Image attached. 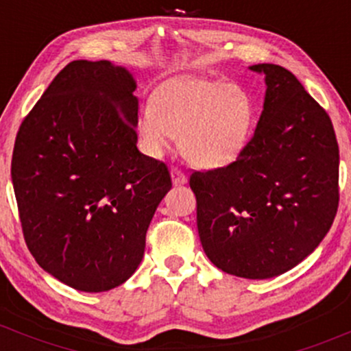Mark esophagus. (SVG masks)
Listing matches in <instances>:
<instances>
[{"label":"esophagus","instance_id":"esophagus-1","mask_svg":"<svg viewBox=\"0 0 351 351\" xmlns=\"http://www.w3.org/2000/svg\"><path fill=\"white\" fill-rule=\"evenodd\" d=\"M170 173H171V181H173V184H184V183H186V181H188L186 175H184V173L181 171V170H178V168L173 167Z\"/></svg>","mask_w":351,"mask_h":351}]
</instances>
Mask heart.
I'll list each match as a JSON object with an SVG mask.
<instances>
[{"label":"heart","instance_id":"obj_1","mask_svg":"<svg viewBox=\"0 0 351 351\" xmlns=\"http://www.w3.org/2000/svg\"><path fill=\"white\" fill-rule=\"evenodd\" d=\"M251 123V99L241 88L223 80L183 75L155 92L153 104L140 112L136 130L148 155H163L181 135V150L189 162L217 168L234 162Z\"/></svg>","mask_w":351,"mask_h":351}]
</instances>
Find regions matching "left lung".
<instances>
[{
	"label": "left lung",
	"mask_w": 351,
	"mask_h": 351,
	"mask_svg": "<svg viewBox=\"0 0 351 351\" xmlns=\"http://www.w3.org/2000/svg\"><path fill=\"white\" fill-rule=\"evenodd\" d=\"M254 136L236 162L195 171L196 223L208 259L231 276L271 279L291 271L327 236L338 208V143L327 112L276 64Z\"/></svg>",
	"instance_id": "left-lung-1"
}]
</instances>
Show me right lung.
<instances>
[{"mask_svg": "<svg viewBox=\"0 0 351 351\" xmlns=\"http://www.w3.org/2000/svg\"><path fill=\"white\" fill-rule=\"evenodd\" d=\"M135 88L110 60H72L16 136L11 180L24 241L75 291H110L136 271L171 188L167 165L136 148Z\"/></svg>", "mask_w": 351, "mask_h": 351, "instance_id": "obj_1", "label": "right lung"}]
</instances>
